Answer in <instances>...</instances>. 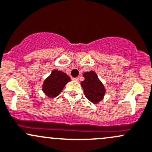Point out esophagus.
I'll use <instances>...</instances> for the list:
<instances>
[{"instance_id": "34e87169", "label": "esophagus", "mask_w": 152, "mask_h": 152, "mask_svg": "<svg viewBox=\"0 0 152 152\" xmlns=\"http://www.w3.org/2000/svg\"><path fill=\"white\" fill-rule=\"evenodd\" d=\"M73 79V81H79V78H73V79Z\"/></svg>"}]
</instances>
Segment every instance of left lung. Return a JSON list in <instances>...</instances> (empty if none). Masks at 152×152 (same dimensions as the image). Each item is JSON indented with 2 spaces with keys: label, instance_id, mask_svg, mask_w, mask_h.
<instances>
[{
  "label": "left lung",
  "instance_id": "left-lung-1",
  "mask_svg": "<svg viewBox=\"0 0 152 152\" xmlns=\"http://www.w3.org/2000/svg\"><path fill=\"white\" fill-rule=\"evenodd\" d=\"M83 76L84 80L81 81V85L84 89V95L89 101L97 104L104 97L105 94L104 85L95 71L85 72Z\"/></svg>",
  "mask_w": 152,
  "mask_h": 152
}]
</instances>
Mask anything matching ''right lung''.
Segmentation results:
<instances>
[{"label":"right lung","instance_id":"obj_1","mask_svg":"<svg viewBox=\"0 0 152 152\" xmlns=\"http://www.w3.org/2000/svg\"><path fill=\"white\" fill-rule=\"evenodd\" d=\"M70 81L71 78L66 73L55 69L44 81L42 91L49 97H55L62 92L65 84Z\"/></svg>","mask_w":152,"mask_h":152}]
</instances>
